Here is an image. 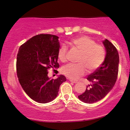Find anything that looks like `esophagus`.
Segmentation results:
<instances>
[{
    "instance_id": "esophagus-1",
    "label": "esophagus",
    "mask_w": 130,
    "mask_h": 130,
    "mask_svg": "<svg viewBox=\"0 0 130 130\" xmlns=\"http://www.w3.org/2000/svg\"><path fill=\"white\" fill-rule=\"evenodd\" d=\"M70 82H72V83H77V81H75V80H73V79H70Z\"/></svg>"
}]
</instances>
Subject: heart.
Here are the masks:
<instances>
[{"label":"heart","mask_w":130,"mask_h":130,"mask_svg":"<svg viewBox=\"0 0 130 130\" xmlns=\"http://www.w3.org/2000/svg\"><path fill=\"white\" fill-rule=\"evenodd\" d=\"M72 46L80 52L78 62L70 63L64 66L61 72L69 78L78 79L85 74L87 69L89 72H92L101 66L104 62L106 52L102 45L96 43L94 40L87 36H81L74 38L70 41ZM68 47L62 44L58 51V57L61 62L67 60Z\"/></svg>","instance_id":"b5f03b06"}]
</instances>
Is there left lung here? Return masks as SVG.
Masks as SVG:
<instances>
[{
	"label": "left lung",
	"mask_w": 130,
	"mask_h": 130,
	"mask_svg": "<svg viewBox=\"0 0 130 130\" xmlns=\"http://www.w3.org/2000/svg\"><path fill=\"white\" fill-rule=\"evenodd\" d=\"M106 51L105 60L101 66L87 78L91 84L79 95V100L93 103L103 99L115 85L119 73V56L116 47L109 40L103 42Z\"/></svg>",
	"instance_id": "left-lung-1"
}]
</instances>
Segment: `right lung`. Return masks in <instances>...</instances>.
<instances>
[{
	"label": "right lung",
	"instance_id": "1",
	"mask_svg": "<svg viewBox=\"0 0 130 130\" xmlns=\"http://www.w3.org/2000/svg\"><path fill=\"white\" fill-rule=\"evenodd\" d=\"M59 37L51 34L37 35L23 43L17 54V77L22 88L34 101L40 103L52 101L58 95L60 86L66 81L60 75L50 79L48 70L57 74L60 47Z\"/></svg>",
	"mask_w": 130,
	"mask_h": 130
}]
</instances>
